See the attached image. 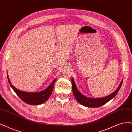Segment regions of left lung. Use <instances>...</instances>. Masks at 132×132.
Masks as SVG:
<instances>
[{"instance_id": "left-lung-1", "label": "left lung", "mask_w": 132, "mask_h": 132, "mask_svg": "<svg viewBox=\"0 0 132 132\" xmlns=\"http://www.w3.org/2000/svg\"><path fill=\"white\" fill-rule=\"evenodd\" d=\"M123 80H122L120 85L119 86L118 88L113 93L107 96L106 97H103V98H90L86 97L80 94V92L78 90L75 82L74 81L73 78H72V91L73 94L74 95V96L76 99L78 101L79 103L83 105L84 106L90 107V108H97V107H100L104 104H106L107 102H109L112 98L118 94L119 90L120 89L122 84Z\"/></svg>"}]
</instances>
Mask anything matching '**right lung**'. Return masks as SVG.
I'll return each instance as SVG.
<instances>
[{
  "mask_svg": "<svg viewBox=\"0 0 132 132\" xmlns=\"http://www.w3.org/2000/svg\"><path fill=\"white\" fill-rule=\"evenodd\" d=\"M7 76L10 85L17 95L25 103L30 105H39L46 102L51 96L56 81V80H54L51 85L45 90L38 92H27L19 90L14 87L11 84L8 75Z\"/></svg>",
  "mask_w": 132,
  "mask_h": 132,
  "instance_id": "obj_1",
  "label": "right lung"
}]
</instances>
